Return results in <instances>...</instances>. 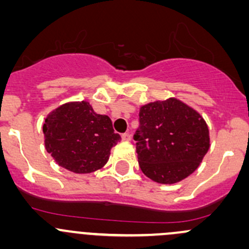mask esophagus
<instances>
[{"label":"esophagus","mask_w":249,"mask_h":249,"mask_svg":"<svg viewBox=\"0 0 249 249\" xmlns=\"http://www.w3.org/2000/svg\"><path fill=\"white\" fill-rule=\"evenodd\" d=\"M122 140L124 141V142H129V141L131 140V135H130V133H127V132L123 133V135H122Z\"/></svg>","instance_id":"obj_1"}]
</instances>
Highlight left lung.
I'll list each match as a JSON object with an SVG mask.
<instances>
[{"label": "left lung", "instance_id": "left-lung-1", "mask_svg": "<svg viewBox=\"0 0 249 249\" xmlns=\"http://www.w3.org/2000/svg\"><path fill=\"white\" fill-rule=\"evenodd\" d=\"M133 135L138 163L160 184H175L198 168L210 146L209 129L198 112L177 99L141 107Z\"/></svg>", "mask_w": 249, "mask_h": 249}]
</instances>
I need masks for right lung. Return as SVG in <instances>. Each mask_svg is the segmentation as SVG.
I'll use <instances>...</instances> for the list:
<instances>
[{
	"label": "right lung",
	"instance_id": "right-lung-1",
	"mask_svg": "<svg viewBox=\"0 0 249 249\" xmlns=\"http://www.w3.org/2000/svg\"><path fill=\"white\" fill-rule=\"evenodd\" d=\"M46 150L70 172L85 174L106 164L109 151L120 141L107 116L96 114L86 101L62 105L43 126Z\"/></svg>",
	"mask_w": 249,
	"mask_h": 249
}]
</instances>
